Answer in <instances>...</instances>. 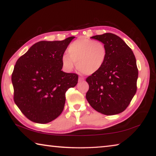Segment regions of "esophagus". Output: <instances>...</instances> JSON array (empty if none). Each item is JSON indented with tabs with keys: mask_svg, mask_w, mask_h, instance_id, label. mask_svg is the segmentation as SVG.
Instances as JSON below:
<instances>
[{
	"mask_svg": "<svg viewBox=\"0 0 156 156\" xmlns=\"http://www.w3.org/2000/svg\"><path fill=\"white\" fill-rule=\"evenodd\" d=\"M84 78L83 77V76H80V77H79V78H78L79 82H83V81H84Z\"/></svg>",
	"mask_w": 156,
	"mask_h": 156,
	"instance_id": "1",
	"label": "esophagus"
}]
</instances>
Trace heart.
<instances>
[{"label":"heart","instance_id":"1","mask_svg":"<svg viewBox=\"0 0 156 156\" xmlns=\"http://www.w3.org/2000/svg\"><path fill=\"white\" fill-rule=\"evenodd\" d=\"M68 55L62 58V62L67 70H72L74 62L79 71L91 75L98 72L104 65L107 56V49L101 41L80 38L68 47Z\"/></svg>","mask_w":156,"mask_h":156}]
</instances>
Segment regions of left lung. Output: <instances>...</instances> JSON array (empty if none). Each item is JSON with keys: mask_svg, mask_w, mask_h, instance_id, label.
Returning a JSON list of instances; mask_svg holds the SVG:
<instances>
[{"mask_svg": "<svg viewBox=\"0 0 156 156\" xmlns=\"http://www.w3.org/2000/svg\"><path fill=\"white\" fill-rule=\"evenodd\" d=\"M107 49L104 65L88 76L86 98L91 107L102 114L112 115L125 111L137 91L138 69L131 49L119 36L112 33L92 36Z\"/></svg>", "mask_w": 156, "mask_h": 156, "instance_id": "1", "label": "left lung"}]
</instances>
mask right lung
Masks as SVG:
<instances>
[{
    "mask_svg": "<svg viewBox=\"0 0 156 156\" xmlns=\"http://www.w3.org/2000/svg\"><path fill=\"white\" fill-rule=\"evenodd\" d=\"M74 38L36 43L16 63L12 74L14 100L32 122L45 124L58 117L66 91L78 83V74L61 71L63 54Z\"/></svg>",
    "mask_w": 156,
    "mask_h": 156,
    "instance_id": "add662e5",
    "label": "right lung"
}]
</instances>
